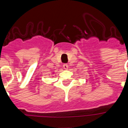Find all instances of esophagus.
Returning a JSON list of instances; mask_svg holds the SVG:
<instances>
[{"label": "esophagus", "mask_w": 128, "mask_h": 128, "mask_svg": "<svg viewBox=\"0 0 128 128\" xmlns=\"http://www.w3.org/2000/svg\"><path fill=\"white\" fill-rule=\"evenodd\" d=\"M63 68L65 69V70H66V69H68V65L67 64H64V65H63Z\"/></svg>", "instance_id": "34e87169"}]
</instances>
